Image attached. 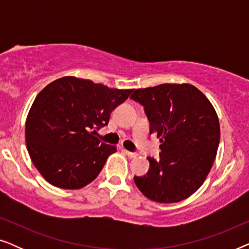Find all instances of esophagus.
<instances>
[{
    "mask_svg": "<svg viewBox=\"0 0 249 249\" xmlns=\"http://www.w3.org/2000/svg\"><path fill=\"white\" fill-rule=\"evenodd\" d=\"M124 152L125 153V154H127L129 158H131V159H135V158H137L138 156V154L137 153H134V152H129V151H127V149H124Z\"/></svg>",
    "mask_w": 249,
    "mask_h": 249,
    "instance_id": "34e87169",
    "label": "esophagus"
}]
</instances>
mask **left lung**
I'll return each mask as SVG.
<instances>
[{"instance_id": "8db88e82", "label": "left lung", "mask_w": 249, "mask_h": 249, "mask_svg": "<svg viewBox=\"0 0 249 249\" xmlns=\"http://www.w3.org/2000/svg\"><path fill=\"white\" fill-rule=\"evenodd\" d=\"M145 107L151 132L160 138V159L147 158L149 170L135 177L142 195L158 203H178L205 181L220 142L215 108L190 84H162L134 91Z\"/></svg>"}]
</instances>
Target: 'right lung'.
Returning <instances> with one entry per match:
<instances>
[{
	"instance_id": "right-lung-1",
	"label": "right lung",
	"mask_w": 249,
	"mask_h": 249,
	"mask_svg": "<svg viewBox=\"0 0 249 249\" xmlns=\"http://www.w3.org/2000/svg\"><path fill=\"white\" fill-rule=\"evenodd\" d=\"M132 91L72 76L39 91L27 115L25 135L30 159L47 182L79 189L96 179L117 146L101 142L94 134Z\"/></svg>"
}]
</instances>
